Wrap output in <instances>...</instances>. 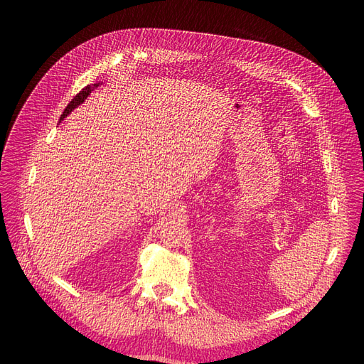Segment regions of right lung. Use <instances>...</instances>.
I'll return each instance as SVG.
<instances>
[{
    "instance_id": "right-lung-1",
    "label": "right lung",
    "mask_w": 364,
    "mask_h": 364,
    "mask_svg": "<svg viewBox=\"0 0 364 364\" xmlns=\"http://www.w3.org/2000/svg\"><path fill=\"white\" fill-rule=\"evenodd\" d=\"M100 84H94V85H87L85 88H82L78 94H76L75 95V97L72 99V102L66 106V109H65V112H63V114H62V117H60V121L62 119H65L66 117H68V114L75 109V107H78L81 103H84V100L88 97V95H90V92L95 88V87H99Z\"/></svg>"
}]
</instances>
